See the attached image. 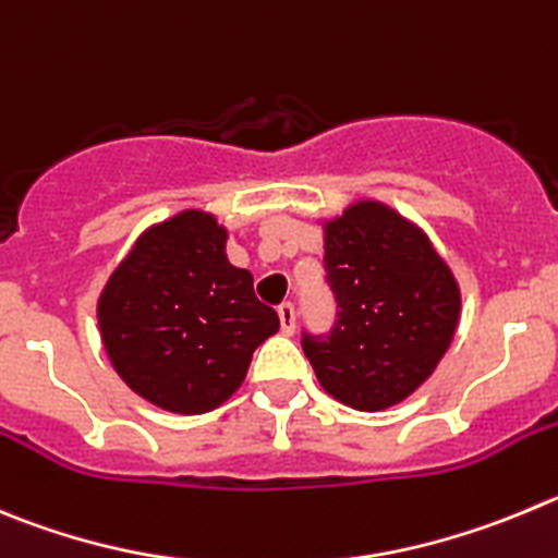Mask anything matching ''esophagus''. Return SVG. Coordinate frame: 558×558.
<instances>
[{
	"mask_svg": "<svg viewBox=\"0 0 558 558\" xmlns=\"http://www.w3.org/2000/svg\"><path fill=\"white\" fill-rule=\"evenodd\" d=\"M278 319H280V330H283L286 336H291V332H294V327H296L294 305H291V303L280 305V308H278Z\"/></svg>",
	"mask_w": 558,
	"mask_h": 558,
	"instance_id": "34e87169",
	"label": "esophagus"
}]
</instances>
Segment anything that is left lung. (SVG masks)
I'll return each instance as SVG.
<instances>
[{"label":"left lung","instance_id":"8db88e82","mask_svg":"<svg viewBox=\"0 0 558 558\" xmlns=\"http://www.w3.org/2000/svg\"><path fill=\"white\" fill-rule=\"evenodd\" d=\"M322 231L338 319L330 336L305 332V357L332 399L379 413L415 393L449 352L460 283L429 236L388 203H350Z\"/></svg>","mask_w":558,"mask_h":558}]
</instances>
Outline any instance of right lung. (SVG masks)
<instances>
[{
	"instance_id": "obj_1",
	"label": "right lung",
	"mask_w": 558,
	"mask_h": 558,
	"mask_svg": "<svg viewBox=\"0 0 558 558\" xmlns=\"http://www.w3.org/2000/svg\"><path fill=\"white\" fill-rule=\"evenodd\" d=\"M228 228L184 208L145 228L98 296L104 350L145 402L179 415L220 408L244 383L255 347L280 327L253 275L228 262Z\"/></svg>"
}]
</instances>
